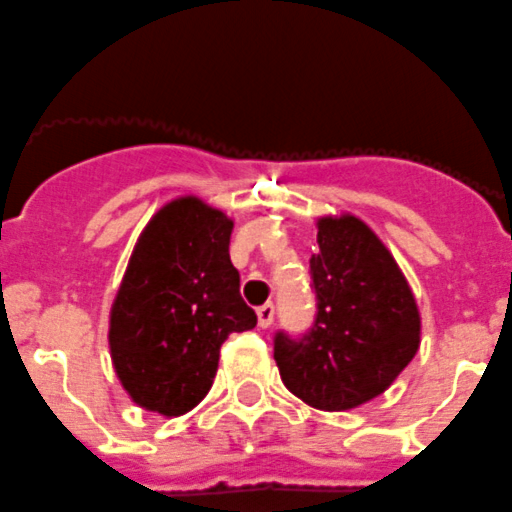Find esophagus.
I'll list each match as a JSON object with an SVG mask.
<instances>
[{
  "instance_id": "1",
  "label": "esophagus",
  "mask_w": 512,
  "mask_h": 512,
  "mask_svg": "<svg viewBox=\"0 0 512 512\" xmlns=\"http://www.w3.org/2000/svg\"><path fill=\"white\" fill-rule=\"evenodd\" d=\"M257 321H260V328H270L272 321H275V305H260V308H257Z\"/></svg>"
}]
</instances>
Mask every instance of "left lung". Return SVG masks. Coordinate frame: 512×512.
Returning <instances> with one entry per match:
<instances>
[{"instance_id":"obj_1","label":"left lung","mask_w":512,"mask_h":512,"mask_svg":"<svg viewBox=\"0 0 512 512\" xmlns=\"http://www.w3.org/2000/svg\"><path fill=\"white\" fill-rule=\"evenodd\" d=\"M318 313L275 336L280 379L308 407L346 412L384 394L419 351V308L384 242L353 214L318 219L310 257Z\"/></svg>"}]
</instances>
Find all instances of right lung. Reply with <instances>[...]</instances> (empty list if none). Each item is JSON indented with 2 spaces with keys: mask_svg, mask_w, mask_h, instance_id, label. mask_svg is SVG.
Wrapping results in <instances>:
<instances>
[{
  "mask_svg": "<svg viewBox=\"0 0 512 512\" xmlns=\"http://www.w3.org/2000/svg\"><path fill=\"white\" fill-rule=\"evenodd\" d=\"M234 222L199 197L161 207L138 237L111 308V358L138 407L179 417L212 389L219 348L257 315L229 260Z\"/></svg>",
  "mask_w": 512,
  "mask_h": 512,
  "instance_id": "add662e5",
  "label": "right lung"
}]
</instances>
